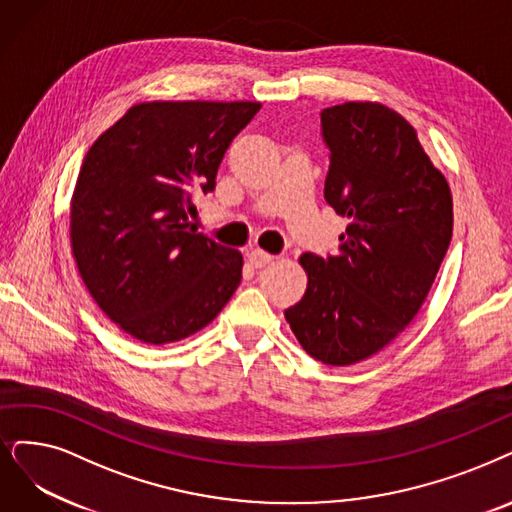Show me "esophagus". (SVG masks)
<instances>
[{"mask_svg":"<svg viewBox=\"0 0 512 512\" xmlns=\"http://www.w3.org/2000/svg\"><path fill=\"white\" fill-rule=\"evenodd\" d=\"M248 260H250V264H252L254 269H262V267H267V264L273 260V256L269 252L260 250V248H254V250L248 252Z\"/></svg>","mask_w":512,"mask_h":512,"instance_id":"obj_1","label":"esophagus"}]
</instances>
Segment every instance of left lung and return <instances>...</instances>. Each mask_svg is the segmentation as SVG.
I'll return each mask as SVG.
<instances>
[{
  "label": "left lung",
  "instance_id": "8db88e82",
  "mask_svg": "<svg viewBox=\"0 0 512 512\" xmlns=\"http://www.w3.org/2000/svg\"><path fill=\"white\" fill-rule=\"evenodd\" d=\"M321 134L323 195L349 227L336 256H300L309 283L285 319L313 359L353 365L418 315L452 241L454 203L410 121L380 102L323 109Z\"/></svg>",
  "mask_w": 512,
  "mask_h": 512
}]
</instances>
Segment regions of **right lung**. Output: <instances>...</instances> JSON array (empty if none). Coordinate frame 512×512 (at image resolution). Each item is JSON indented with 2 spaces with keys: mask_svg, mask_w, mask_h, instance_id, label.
I'll return each mask as SVG.
<instances>
[{
  "mask_svg": "<svg viewBox=\"0 0 512 512\" xmlns=\"http://www.w3.org/2000/svg\"><path fill=\"white\" fill-rule=\"evenodd\" d=\"M260 102L153 100L128 109L81 163L71 250L113 323L147 344L203 330L231 300L243 256L189 229L233 138Z\"/></svg>",
  "mask_w": 512,
  "mask_h": 512,
  "instance_id": "1",
  "label": "right lung"
}]
</instances>
